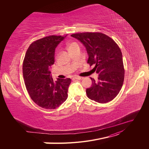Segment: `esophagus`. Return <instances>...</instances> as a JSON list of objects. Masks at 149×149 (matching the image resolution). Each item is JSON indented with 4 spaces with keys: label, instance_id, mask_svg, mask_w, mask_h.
Listing matches in <instances>:
<instances>
[{
    "label": "esophagus",
    "instance_id": "obj_1",
    "mask_svg": "<svg viewBox=\"0 0 149 149\" xmlns=\"http://www.w3.org/2000/svg\"><path fill=\"white\" fill-rule=\"evenodd\" d=\"M84 78L83 77H81V76H76L74 78V79H83Z\"/></svg>",
    "mask_w": 149,
    "mask_h": 149
}]
</instances>
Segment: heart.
Here are the masks:
<instances>
[{"mask_svg": "<svg viewBox=\"0 0 149 149\" xmlns=\"http://www.w3.org/2000/svg\"><path fill=\"white\" fill-rule=\"evenodd\" d=\"M76 46H78V45L77 43H76V42H71V43H69V45H68V49H69V50L70 51L71 49H72L74 47H76Z\"/></svg>", "mask_w": 149, "mask_h": 149, "instance_id": "heart-1", "label": "heart"}]
</instances>
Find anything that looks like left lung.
Returning <instances> with one entry per match:
<instances>
[{
    "label": "left lung",
    "mask_w": 149,
    "mask_h": 149,
    "mask_svg": "<svg viewBox=\"0 0 149 149\" xmlns=\"http://www.w3.org/2000/svg\"><path fill=\"white\" fill-rule=\"evenodd\" d=\"M83 43L88 54V63L99 74L97 81L91 78L92 86L86 89L88 97L99 103H106L117 96L123 86L124 68L120 48L114 40L100 32L72 34Z\"/></svg>",
    "instance_id": "8db88e82"
}]
</instances>
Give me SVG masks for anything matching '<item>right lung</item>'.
Segmentation results:
<instances>
[{"label": "right lung", "instance_id": "obj_1", "mask_svg": "<svg viewBox=\"0 0 149 149\" xmlns=\"http://www.w3.org/2000/svg\"><path fill=\"white\" fill-rule=\"evenodd\" d=\"M66 35H50L36 40L24 58L22 69L26 90L33 101L44 109H55L68 97L71 79H58L54 82L50 71L55 48Z\"/></svg>", "mask_w": 149, "mask_h": 149}]
</instances>
